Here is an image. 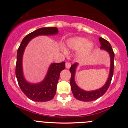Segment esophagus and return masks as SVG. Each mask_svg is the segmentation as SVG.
<instances>
[{
	"instance_id": "esophagus-1",
	"label": "esophagus",
	"mask_w": 128,
	"mask_h": 128,
	"mask_svg": "<svg viewBox=\"0 0 128 128\" xmlns=\"http://www.w3.org/2000/svg\"><path fill=\"white\" fill-rule=\"evenodd\" d=\"M71 66V64L69 63V62H66V63H65V66H66V68H69Z\"/></svg>"
}]
</instances>
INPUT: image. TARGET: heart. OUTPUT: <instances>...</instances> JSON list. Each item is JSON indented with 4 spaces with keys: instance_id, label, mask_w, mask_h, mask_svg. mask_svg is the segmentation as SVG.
I'll use <instances>...</instances> for the list:
<instances>
[{
    "instance_id": "heart-1",
    "label": "heart",
    "mask_w": 128,
    "mask_h": 128,
    "mask_svg": "<svg viewBox=\"0 0 128 128\" xmlns=\"http://www.w3.org/2000/svg\"><path fill=\"white\" fill-rule=\"evenodd\" d=\"M66 46L73 50H80L79 57L86 58L91 52L93 48V44L90 42H87V40L82 37H76L69 39L66 42Z\"/></svg>"
}]
</instances>
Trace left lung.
I'll return each instance as SVG.
<instances>
[{
  "label": "left lung",
  "mask_w": 128,
  "mask_h": 128,
  "mask_svg": "<svg viewBox=\"0 0 128 128\" xmlns=\"http://www.w3.org/2000/svg\"><path fill=\"white\" fill-rule=\"evenodd\" d=\"M99 42L100 43V48L104 49L106 50L110 54V74L108 76V80L105 83L104 85L96 90L93 91H84V90L81 89L75 82L74 80V77H75V72L76 67L78 66V63H76L73 65H72L70 68V72L71 73L70 78V86L71 90H72V94L74 95V98H76L78 100H81V101H92V100H96L97 99L99 98L100 97L104 94V93L107 91L110 86V84L111 83V81L112 80L113 74H114V57H115V54L114 52L112 46L108 42L107 40H106L104 38L100 37L99 39Z\"/></svg>",
  "instance_id": "obj_1"
}]
</instances>
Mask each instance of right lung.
Masks as SVG:
<instances>
[{
  "instance_id": "1",
  "label": "right lung",
  "mask_w": 128,
  "mask_h": 128,
  "mask_svg": "<svg viewBox=\"0 0 128 128\" xmlns=\"http://www.w3.org/2000/svg\"><path fill=\"white\" fill-rule=\"evenodd\" d=\"M58 32L57 28H40L28 34L20 44L17 51L15 74L20 89L28 98L36 102L48 101L54 98L56 94L60 74L65 68V62L53 63L49 66L44 81L37 84H32L25 80L22 70V56L25 48L29 42L40 35H53Z\"/></svg>"
}]
</instances>
